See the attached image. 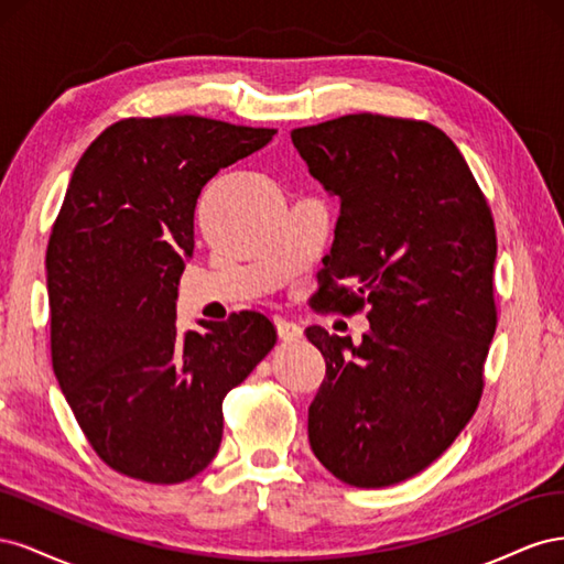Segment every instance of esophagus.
I'll list each match as a JSON object with an SVG mask.
<instances>
[{"instance_id":"34e87169","label":"esophagus","mask_w":564,"mask_h":564,"mask_svg":"<svg viewBox=\"0 0 564 564\" xmlns=\"http://www.w3.org/2000/svg\"><path fill=\"white\" fill-rule=\"evenodd\" d=\"M278 334H280V338L282 340H299L301 336H303V332H301V327L296 322H292V319H284V317H278Z\"/></svg>"}]
</instances>
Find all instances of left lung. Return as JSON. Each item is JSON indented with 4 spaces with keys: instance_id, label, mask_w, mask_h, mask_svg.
Returning a JSON list of instances; mask_svg holds the SVG:
<instances>
[{
    "instance_id": "1",
    "label": "left lung",
    "mask_w": 564,
    "mask_h": 564,
    "mask_svg": "<svg viewBox=\"0 0 564 564\" xmlns=\"http://www.w3.org/2000/svg\"><path fill=\"white\" fill-rule=\"evenodd\" d=\"M292 141L340 199L315 305L367 308L371 324L360 346L305 329L327 362L311 447L340 482L398 485L429 468L480 404L497 332L491 209L454 141L423 119L344 115L294 129Z\"/></svg>"
}]
</instances>
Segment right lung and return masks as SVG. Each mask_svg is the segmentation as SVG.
<instances>
[{
    "label": "right lung",
    "instance_id": "right-lung-1",
    "mask_svg": "<svg viewBox=\"0 0 564 564\" xmlns=\"http://www.w3.org/2000/svg\"><path fill=\"white\" fill-rule=\"evenodd\" d=\"M275 129L197 115L127 117L84 150L46 247L51 365L112 470L178 485L212 464L224 398L275 348L263 313L176 332L195 204Z\"/></svg>",
    "mask_w": 564,
    "mask_h": 564
}]
</instances>
